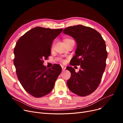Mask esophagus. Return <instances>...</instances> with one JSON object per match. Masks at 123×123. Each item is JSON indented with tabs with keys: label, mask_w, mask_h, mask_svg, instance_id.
<instances>
[{
	"label": "esophagus",
	"mask_w": 123,
	"mask_h": 123,
	"mask_svg": "<svg viewBox=\"0 0 123 123\" xmlns=\"http://www.w3.org/2000/svg\"><path fill=\"white\" fill-rule=\"evenodd\" d=\"M62 69L63 71H64V70H65L66 68L65 67H64V66H62Z\"/></svg>",
	"instance_id": "obj_1"
}]
</instances>
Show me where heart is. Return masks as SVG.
<instances>
[{
  "label": "heart",
  "instance_id": "b5f03b06",
  "mask_svg": "<svg viewBox=\"0 0 123 123\" xmlns=\"http://www.w3.org/2000/svg\"><path fill=\"white\" fill-rule=\"evenodd\" d=\"M74 41V40L71 39H70V38H65V39H64V43H68V42H71V41Z\"/></svg>",
  "mask_w": 123,
  "mask_h": 123
}]
</instances>
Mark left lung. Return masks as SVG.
Wrapping results in <instances>:
<instances>
[{"label":"left lung","mask_w":123,"mask_h":123,"mask_svg":"<svg viewBox=\"0 0 123 123\" xmlns=\"http://www.w3.org/2000/svg\"><path fill=\"white\" fill-rule=\"evenodd\" d=\"M63 33L72 36L77 43L71 65H80L76 73L72 67L67 84L71 91L80 96L92 93L99 86L106 66V44L99 32L91 27L78 25L65 28Z\"/></svg>","instance_id":"obj_1"}]
</instances>
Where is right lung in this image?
<instances>
[{
  "label": "right lung",
  "mask_w": 123,
  "mask_h": 123,
  "mask_svg": "<svg viewBox=\"0 0 123 123\" xmlns=\"http://www.w3.org/2000/svg\"><path fill=\"white\" fill-rule=\"evenodd\" d=\"M63 29L36 27L26 32L16 44L14 64L18 79L25 91L34 97L49 94L61 72L59 64L47 69L43 60L50 56L53 40Z\"/></svg>",
  "instance_id": "right-lung-1"
}]
</instances>
